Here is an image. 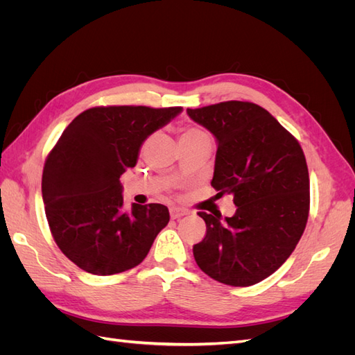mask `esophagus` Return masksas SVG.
<instances>
[{"instance_id": "1", "label": "esophagus", "mask_w": 355, "mask_h": 355, "mask_svg": "<svg viewBox=\"0 0 355 355\" xmlns=\"http://www.w3.org/2000/svg\"><path fill=\"white\" fill-rule=\"evenodd\" d=\"M187 211L184 209H179V207H171L170 209V218L171 219H179L182 216H185Z\"/></svg>"}]
</instances>
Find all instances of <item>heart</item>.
I'll use <instances>...</instances> for the list:
<instances>
[{"label": "heart", "mask_w": 355, "mask_h": 355, "mask_svg": "<svg viewBox=\"0 0 355 355\" xmlns=\"http://www.w3.org/2000/svg\"><path fill=\"white\" fill-rule=\"evenodd\" d=\"M180 144H196V142H210L209 135L194 125H185L180 128Z\"/></svg>", "instance_id": "heart-1"}]
</instances>
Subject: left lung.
<instances>
[{
    "label": "left lung",
    "mask_w": 355,
    "mask_h": 355,
    "mask_svg": "<svg viewBox=\"0 0 355 355\" xmlns=\"http://www.w3.org/2000/svg\"><path fill=\"white\" fill-rule=\"evenodd\" d=\"M218 141L211 187L232 194L237 211L220 220L198 211L206 235L196 262L219 283L265 280L292 254L309 214L308 166L297 139L262 106L228 101L188 110Z\"/></svg>",
    "instance_id": "obj_1"
}]
</instances>
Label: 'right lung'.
<instances>
[{
    "label": "right lung",
    "instance_id": "obj_1",
    "mask_svg": "<svg viewBox=\"0 0 355 355\" xmlns=\"http://www.w3.org/2000/svg\"><path fill=\"white\" fill-rule=\"evenodd\" d=\"M180 106H94L63 130L42 168V201L53 239L85 272L114 275L141 263L170 220L163 204L123 211L120 176L145 139Z\"/></svg>",
    "mask_w": 355,
    "mask_h": 355
}]
</instances>
